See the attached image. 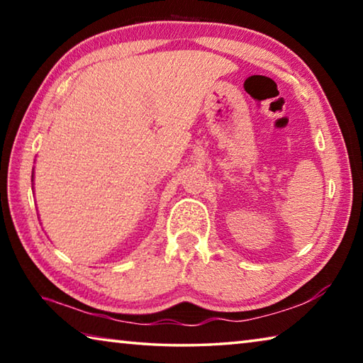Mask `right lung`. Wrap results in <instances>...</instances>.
Here are the masks:
<instances>
[{
	"mask_svg": "<svg viewBox=\"0 0 363 363\" xmlns=\"http://www.w3.org/2000/svg\"><path fill=\"white\" fill-rule=\"evenodd\" d=\"M32 177H33V176H32Z\"/></svg>",
	"mask_w": 363,
	"mask_h": 363,
	"instance_id": "add662e5",
	"label": "right lung"
}]
</instances>
